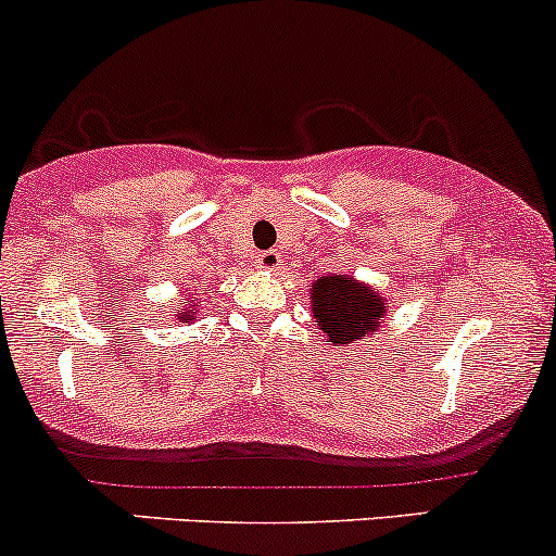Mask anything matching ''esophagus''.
<instances>
[{
    "instance_id": "34e87169",
    "label": "esophagus",
    "mask_w": 556,
    "mask_h": 556,
    "mask_svg": "<svg viewBox=\"0 0 556 556\" xmlns=\"http://www.w3.org/2000/svg\"><path fill=\"white\" fill-rule=\"evenodd\" d=\"M257 262H260L262 270H276L278 262H280V254L276 252V249H267V252L260 254Z\"/></svg>"
}]
</instances>
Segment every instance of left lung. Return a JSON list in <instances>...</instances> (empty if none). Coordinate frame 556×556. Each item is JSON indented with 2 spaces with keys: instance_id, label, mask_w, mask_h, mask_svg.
<instances>
[{
  "instance_id": "obj_1",
  "label": "left lung",
  "mask_w": 556,
  "mask_h": 556,
  "mask_svg": "<svg viewBox=\"0 0 556 556\" xmlns=\"http://www.w3.org/2000/svg\"><path fill=\"white\" fill-rule=\"evenodd\" d=\"M383 312L376 291L354 283L352 278L328 276L312 286V317L333 346L354 344L370 336Z\"/></svg>"
}]
</instances>
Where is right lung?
<instances>
[{
    "label": "right lung",
    "instance_id": "right-lung-1",
    "mask_svg": "<svg viewBox=\"0 0 556 556\" xmlns=\"http://www.w3.org/2000/svg\"><path fill=\"white\" fill-rule=\"evenodd\" d=\"M191 307H194V304H191ZM180 315H184V320H186V317H189V309H186V312H180ZM178 320H180V317H178Z\"/></svg>",
    "mask_w": 556,
    "mask_h": 556
}]
</instances>
